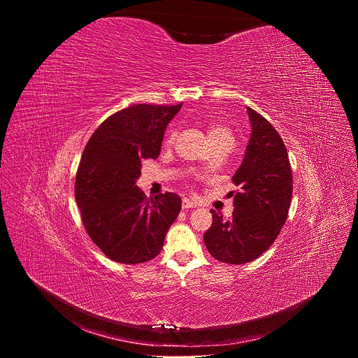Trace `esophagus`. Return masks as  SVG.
Instances as JSON below:
<instances>
[{
	"label": "esophagus",
	"mask_w": 358,
	"mask_h": 358,
	"mask_svg": "<svg viewBox=\"0 0 358 358\" xmlns=\"http://www.w3.org/2000/svg\"><path fill=\"white\" fill-rule=\"evenodd\" d=\"M194 207H195V202H192V201L188 199V198H184V199H182V208H184V210L194 208Z\"/></svg>",
	"instance_id": "obj_1"
}]
</instances>
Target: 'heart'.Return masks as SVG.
Wrapping results in <instances>:
<instances>
[{
	"instance_id": "b5f03b06",
	"label": "heart",
	"mask_w": 358,
	"mask_h": 358,
	"mask_svg": "<svg viewBox=\"0 0 358 358\" xmlns=\"http://www.w3.org/2000/svg\"><path fill=\"white\" fill-rule=\"evenodd\" d=\"M174 137H176V133L171 131V134H170V137H169V143H173ZM208 137H210V141L229 140V141L234 143V136H232V133H231L227 127H224V126H213V127L210 129V131H208Z\"/></svg>"
}]
</instances>
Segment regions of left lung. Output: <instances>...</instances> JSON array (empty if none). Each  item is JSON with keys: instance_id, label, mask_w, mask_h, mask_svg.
Returning <instances> with one entry per match:
<instances>
[{"instance_id": "8db88e82", "label": "left lung", "mask_w": 358, "mask_h": 358, "mask_svg": "<svg viewBox=\"0 0 358 358\" xmlns=\"http://www.w3.org/2000/svg\"><path fill=\"white\" fill-rule=\"evenodd\" d=\"M246 112L250 137L232 177L241 188L234 195L232 217L222 220L211 210L213 225L203 234L213 257L231 265L248 264L269 249L286 222L293 191L283 140L258 112L250 108Z\"/></svg>"}]
</instances>
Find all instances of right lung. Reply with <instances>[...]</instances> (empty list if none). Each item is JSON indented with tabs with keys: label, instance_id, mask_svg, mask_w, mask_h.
<instances>
[{
	"label": "right lung",
	"instance_id": "right-lung-1",
	"mask_svg": "<svg viewBox=\"0 0 358 358\" xmlns=\"http://www.w3.org/2000/svg\"><path fill=\"white\" fill-rule=\"evenodd\" d=\"M182 103L134 105L101 123L79 163L75 198L92 241L115 262L156 258L181 211L174 192L147 199L136 185L141 162L160 156L164 131Z\"/></svg>",
	"mask_w": 358,
	"mask_h": 358
}]
</instances>
